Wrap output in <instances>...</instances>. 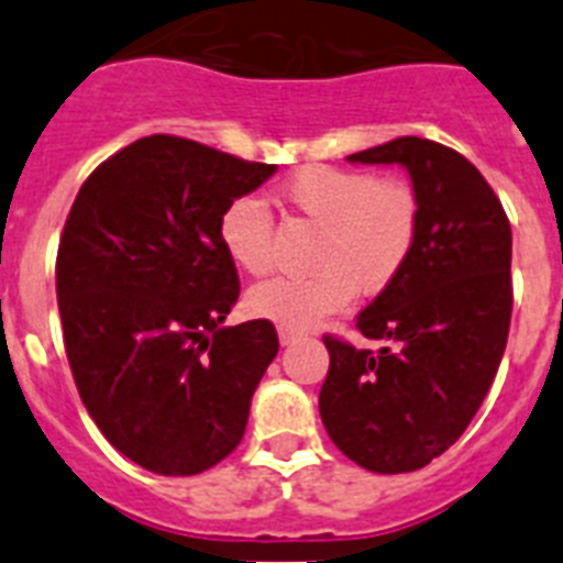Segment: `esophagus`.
Segmentation results:
<instances>
[{"label": "esophagus", "instance_id": "34e87169", "mask_svg": "<svg viewBox=\"0 0 563 563\" xmlns=\"http://www.w3.org/2000/svg\"><path fill=\"white\" fill-rule=\"evenodd\" d=\"M298 338H301V332L298 330H290V327H278V341L285 343V346L287 343H296Z\"/></svg>", "mask_w": 563, "mask_h": 563}]
</instances>
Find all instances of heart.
Here are the masks:
<instances>
[{"label":"heart","instance_id":"heart-1","mask_svg":"<svg viewBox=\"0 0 563 563\" xmlns=\"http://www.w3.org/2000/svg\"><path fill=\"white\" fill-rule=\"evenodd\" d=\"M282 200L292 217L318 228L305 276L271 278L247 292V312L305 330L341 312L352 296L375 298L409 265L420 233V197L409 183L357 168L305 166L290 174ZM220 245L239 271L265 276L276 258V222L265 202L242 194L217 222Z\"/></svg>","mask_w":563,"mask_h":563}]
</instances>
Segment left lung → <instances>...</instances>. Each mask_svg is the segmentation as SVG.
Segmentation results:
<instances>
[{
  "instance_id": "left-lung-1",
  "label": "left lung",
  "mask_w": 563,
  "mask_h": 563,
  "mask_svg": "<svg viewBox=\"0 0 563 563\" xmlns=\"http://www.w3.org/2000/svg\"><path fill=\"white\" fill-rule=\"evenodd\" d=\"M350 161L409 168L420 233L400 278L357 316L380 350L324 335L318 411L352 462L409 474L460 440L494 383L514 312V236L494 188L454 148L397 137Z\"/></svg>"
}]
</instances>
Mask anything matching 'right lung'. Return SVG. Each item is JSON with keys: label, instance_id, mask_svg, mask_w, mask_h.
<instances>
[{"label": "right lung", "instance_id": "right-lung-1", "mask_svg": "<svg viewBox=\"0 0 563 563\" xmlns=\"http://www.w3.org/2000/svg\"><path fill=\"white\" fill-rule=\"evenodd\" d=\"M273 172L152 134L103 161L69 208L56 258L69 369L101 434L152 474H202L245 434L278 335L267 318L222 327L239 273L217 222Z\"/></svg>", "mask_w": 563, "mask_h": 563}]
</instances>
